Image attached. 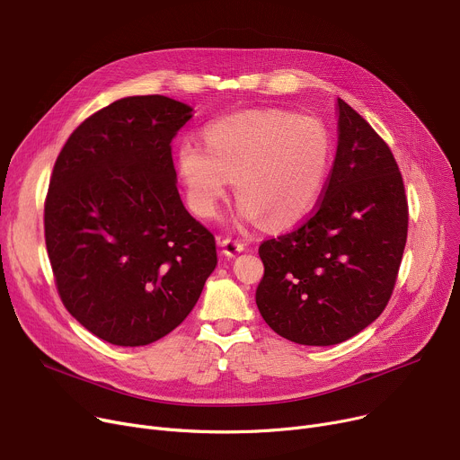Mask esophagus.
<instances>
[{"label":"esophagus","instance_id":"obj_1","mask_svg":"<svg viewBox=\"0 0 460 460\" xmlns=\"http://www.w3.org/2000/svg\"><path fill=\"white\" fill-rule=\"evenodd\" d=\"M220 246H222V253L227 257H234L236 253L243 252V243L238 238L233 236H226L220 240Z\"/></svg>","mask_w":460,"mask_h":460}]
</instances>
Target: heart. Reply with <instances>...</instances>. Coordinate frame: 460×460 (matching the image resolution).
Segmentation results:
<instances>
[{
	"label": "heart",
	"instance_id": "obj_1",
	"mask_svg": "<svg viewBox=\"0 0 460 460\" xmlns=\"http://www.w3.org/2000/svg\"><path fill=\"white\" fill-rule=\"evenodd\" d=\"M203 142L185 140L177 151L189 205L201 218L217 214L234 181L243 220L296 226L320 203L334 163V140L322 119L279 109L212 121Z\"/></svg>",
	"mask_w": 460,
	"mask_h": 460
}]
</instances>
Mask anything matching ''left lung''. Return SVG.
I'll return each mask as SVG.
<instances>
[{
	"instance_id": "left-lung-1",
	"label": "left lung",
	"mask_w": 460,
	"mask_h": 460,
	"mask_svg": "<svg viewBox=\"0 0 460 460\" xmlns=\"http://www.w3.org/2000/svg\"><path fill=\"white\" fill-rule=\"evenodd\" d=\"M407 229L405 185L388 144L339 98V147L320 203L259 246L261 316L303 346L351 339L388 305Z\"/></svg>"
}]
</instances>
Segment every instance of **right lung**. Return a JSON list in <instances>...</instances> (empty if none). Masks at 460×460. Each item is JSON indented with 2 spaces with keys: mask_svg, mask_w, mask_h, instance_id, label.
I'll list each match as a JSON object with an SVG mask.
<instances>
[{
  "mask_svg": "<svg viewBox=\"0 0 460 460\" xmlns=\"http://www.w3.org/2000/svg\"><path fill=\"white\" fill-rule=\"evenodd\" d=\"M192 109L118 100L70 135L44 201V236L66 311L114 346H146L194 309L217 266L214 234L175 187L172 140Z\"/></svg>",
  "mask_w": 460,
  "mask_h": 460,
  "instance_id": "obj_1",
  "label": "right lung"
}]
</instances>
